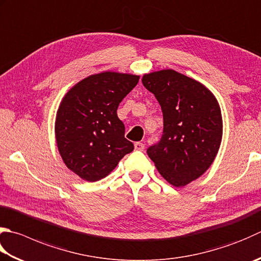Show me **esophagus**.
<instances>
[{"instance_id":"1","label":"esophagus","mask_w":261,"mask_h":261,"mask_svg":"<svg viewBox=\"0 0 261 261\" xmlns=\"http://www.w3.org/2000/svg\"><path fill=\"white\" fill-rule=\"evenodd\" d=\"M135 149L138 151H142L145 149V145L142 142H135Z\"/></svg>"}]
</instances>
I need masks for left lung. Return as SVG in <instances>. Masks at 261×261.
<instances>
[{
  "instance_id": "8db88e82",
  "label": "left lung",
  "mask_w": 261,
  "mask_h": 261,
  "mask_svg": "<svg viewBox=\"0 0 261 261\" xmlns=\"http://www.w3.org/2000/svg\"><path fill=\"white\" fill-rule=\"evenodd\" d=\"M141 81L164 119L162 139L147 154L170 185L185 187L215 161L223 137L221 107L206 86L172 69L146 73Z\"/></svg>"
}]
</instances>
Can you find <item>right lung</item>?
Here are the masks:
<instances>
[{
  "label": "right lung",
  "instance_id": "obj_1",
  "mask_svg": "<svg viewBox=\"0 0 261 261\" xmlns=\"http://www.w3.org/2000/svg\"><path fill=\"white\" fill-rule=\"evenodd\" d=\"M139 78L113 71L91 74L61 100L55 117L56 145L66 167L83 180L107 176L134 150L116 111Z\"/></svg>",
  "mask_w": 261,
  "mask_h": 261
}]
</instances>
